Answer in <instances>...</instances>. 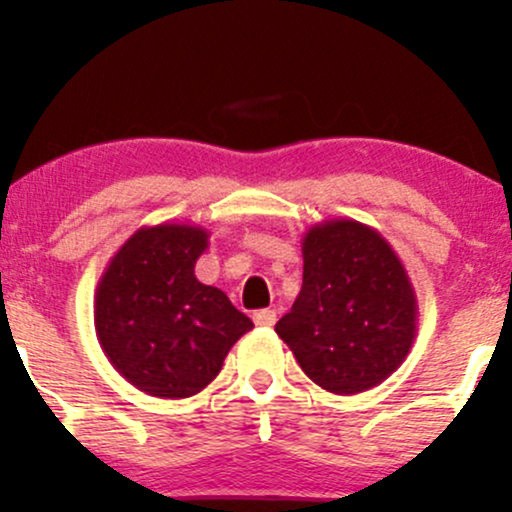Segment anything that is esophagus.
Returning <instances> with one entry per match:
<instances>
[{
    "instance_id": "esophagus-1",
    "label": "esophagus",
    "mask_w": 512,
    "mask_h": 512,
    "mask_svg": "<svg viewBox=\"0 0 512 512\" xmlns=\"http://www.w3.org/2000/svg\"><path fill=\"white\" fill-rule=\"evenodd\" d=\"M252 320H255V325L269 328V325L277 323V311H272V308H262V311H257L255 316H252Z\"/></svg>"
}]
</instances>
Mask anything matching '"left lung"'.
Masks as SVG:
<instances>
[{
    "label": "left lung",
    "instance_id": "1",
    "mask_svg": "<svg viewBox=\"0 0 512 512\" xmlns=\"http://www.w3.org/2000/svg\"><path fill=\"white\" fill-rule=\"evenodd\" d=\"M274 330L325 391L372 389L406 359L415 338L406 269L372 228L323 223L306 233L301 294Z\"/></svg>",
    "mask_w": 512,
    "mask_h": 512
}]
</instances>
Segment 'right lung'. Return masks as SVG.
Returning <instances> with one entry per match:
<instances>
[{
	"instance_id": "add662e5",
	"label": "right lung",
	"mask_w": 512,
	"mask_h": 512,
	"mask_svg": "<svg viewBox=\"0 0 512 512\" xmlns=\"http://www.w3.org/2000/svg\"><path fill=\"white\" fill-rule=\"evenodd\" d=\"M206 230L143 228L116 252L97 291V335L106 357L140 391L187 398L221 372L252 320L194 265Z\"/></svg>"
}]
</instances>
